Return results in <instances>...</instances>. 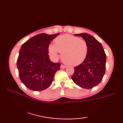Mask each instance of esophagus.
I'll return each instance as SVG.
<instances>
[{
	"label": "esophagus",
	"mask_w": 123,
	"mask_h": 123,
	"mask_svg": "<svg viewBox=\"0 0 123 123\" xmlns=\"http://www.w3.org/2000/svg\"><path fill=\"white\" fill-rule=\"evenodd\" d=\"M66 66H64L63 64H61V66H60V68H61V69H65L66 68Z\"/></svg>",
	"instance_id": "1"
}]
</instances>
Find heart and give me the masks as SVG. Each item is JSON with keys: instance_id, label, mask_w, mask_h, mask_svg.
Wrapping results in <instances>:
<instances>
[{"instance_id": "heart-1", "label": "heart", "mask_w": 123, "mask_h": 123, "mask_svg": "<svg viewBox=\"0 0 123 123\" xmlns=\"http://www.w3.org/2000/svg\"><path fill=\"white\" fill-rule=\"evenodd\" d=\"M49 53L54 58L61 53V58L64 63L76 66L85 61L88 53V44L86 40L70 34L57 36L54 40V45L51 44Z\"/></svg>"}]
</instances>
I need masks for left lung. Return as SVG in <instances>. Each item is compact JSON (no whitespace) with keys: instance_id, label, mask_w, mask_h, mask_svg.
Segmentation results:
<instances>
[{"instance_id":"1","label":"left lung","mask_w":123,"mask_h":123,"mask_svg":"<svg viewBox=\"0 0 123 123\" xmlns=\"http://www.w3.org/2000/svg\"><path fill=\"white\" fill-rule=\"evenodd\" d=\"M82 37L88 44V53L85 61L74 67L72 79L75 84L91 89L101 82L105 74L106 55L101 43L87 33L74 34Z\"/></svg>"}]
</instances>
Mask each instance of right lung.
<instances>
[{"label":"right lung","instance_id":"right-lung-1","mask_svg":"<svg viewBox=\"0 0 123 123\" xmlns=\"http://www.w3.org/2000/svg\"><path fill=\"white\" fill-rule=\"evenodd\" d=\"M59 34H39L22 45L17 66L20 80L29 89H46L51 85L55 74L60 69L61 64L51 61L48 55L49 43Z\"/></svg>","mask_w":123,"mask_h":123}]
</instances>
